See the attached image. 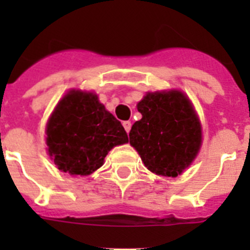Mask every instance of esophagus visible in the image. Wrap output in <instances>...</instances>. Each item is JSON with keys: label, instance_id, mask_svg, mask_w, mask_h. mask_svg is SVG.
I'll use <instances>...</instances> for the list:
<instances>
[{"label": "esophagus", "instance_id": "obj_1", "mask_svg": "<svg viewBox=\"0 0 250 250\" xmlns=\"http://www.w3.org/2000/svg\"><path fill=\"white\" fill-rule=\"evenodd\" d=\"M123 126H124V129L126 130L127 134H129L130 130H131V123H130V121H124Z\"/></svg>", "mask_w": 250, "mask_h": 250}]
</instances>
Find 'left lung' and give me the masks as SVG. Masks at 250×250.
Returning a JSON list of instances; mask_svg holds the SVG:
<instances>
[{
    "label": "left lung",
    "mask_w": 250,
    "mask_h": 250,
    "mask_svg": "<svg viewBox=\"0 0 250 250\" xmlns=\"http://www.w3.org/2000/svg\"><path fill=\"white\" fill-rule=\"evenodd\" d=\"M138 110L143 118L130 130V144L145 167L158 175L178 176L202 144V127L183 92H149Z\"/></svg>",
    "instance_id": "1"
}]
</instances>
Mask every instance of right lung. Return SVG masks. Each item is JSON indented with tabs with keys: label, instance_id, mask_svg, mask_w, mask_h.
I'll return each instance as SVG.
<instances>
[{
	"label": "right lung",
	"instance_id": "add662e5",
	"mask_svg": "<svg viewBox=\"0 0 250 250\" xmlns=\"http://www.w3.org/2000/svg\"><path fill=\"white\" fill-rule=\"evenodd\" d=\"M48 154L61 171L89 175L107 152L129 141L120 121L91 92L70 91L60 101L46 127Z\"/></svg>",
	"mask_w": 250,
	"mask_h": 250
}]
</instances>
